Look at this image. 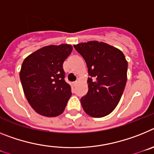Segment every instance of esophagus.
<instances>
[{
  "label": "esophagus",
  "mask_w": 154,
  "mask_h": 154,
  "mask_svg": "<svg viewBox=\"0 0 154 154\" xmlns=\"http://www.w3.org/2000/svg\"><path fill=\"white\" fill-rule=\"evenodd\" d=\"M77 84H78V81H76L75 82H73V85H74V86H76V85H77Z\"/></svg>",
  "instance_id": "1"
}]
</instances>
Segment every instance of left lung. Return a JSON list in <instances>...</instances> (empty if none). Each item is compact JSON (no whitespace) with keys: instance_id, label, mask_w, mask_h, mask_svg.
<instances>
[{"instance_id":"1","label":"left lung","mask_w":154,"mask_h":154,"mask_svg":"<svg viewBox=\"0 0 154 154\" xmlns=\"http://www.w3.org/2000/svg\"><path fill=\"white\" fill-rule=\"evenodd\" d=\"M88 68V91L81 99L88 116L101 118L113 112L123 94L128 63L123 53L103 42L89 41L73 45Z\"/></svg>"}]
</instances>
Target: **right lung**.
Returning <instances> with one entry per match:
<instances>
[{"label": "right lung", "mask_w": 154, "mask_h": 154, "mask_svg": "<svg viewBox=\"0 0 154 154\" xmlns=\"http://www.w3.org/2000/svg\"><path fill=\"white\" fill-rule=\"evenodd\" d=\"M72 50L69 44L46 45L24 60L20 80L28 102L38 114L56 117L63 112L72 93L63 64Z\"/></svg>", "instance_id": "obj_1"}]
</instances>
